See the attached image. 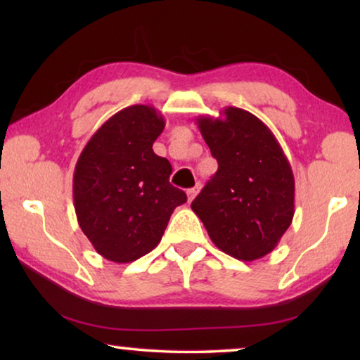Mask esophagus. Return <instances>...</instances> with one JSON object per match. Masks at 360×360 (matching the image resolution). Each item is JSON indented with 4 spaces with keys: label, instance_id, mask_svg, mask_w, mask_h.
Segmentation results:
<instances>
[{
    "label": "esophagus",
    "instance_id": "esophagus-1",
    "mask_svg": "<svg viewBox=\"0 0 360 360\" xmlns=\"http://www.w3.org/2000/svg\"><path fill=\"white\" fill-rule=\"evenodd\" d=\"M200 192V186H195V187H192V188H188L187 191V198H188V202H192V200L197 197V193Z\"/></svg>",
    "mask_w": 360,
    "mask_h": 360
}]
</instances>
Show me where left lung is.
Segmentation results:
<instances>
[{
	"label": "left lung",
	"mask_w": 360,
	"mask_h": 360,
	"mask_svg": "<svg viewBox=\"0 0 360 360\" xmlns=\"http://www.w3.org/2000/svg\"><path fill=\"white\" fill-rule=\"evenodd\" d=\"M197 125L219 168L192 210L222 252L243 262L262 259L295 212L288 157L271 130L245 109L229 106L222 117L202 115Z\"/></svg>",
	"instance_id": "8db88e82"
}]
</instances>
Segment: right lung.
Masks as SVG:
<instances>
[{
	"label": "right lung",
	"instance_id": "obj_1",
	"mask_svg": "<svg viewBox=\"0 0 360 360\" xmlns=\"http://www.w3.org/2000/svg\"><path fill=\"white\" fill-rule=\"evenodd\" d=\"M163 129L154 106H129L94 133L77 158L72 198L79 227L95 251L115 264L150 252L176 206L187 202L169 184V162L152 150Z\"/></svg>",
	"mask_w": 360,
	"mask_h": 360
}]
</instances>
